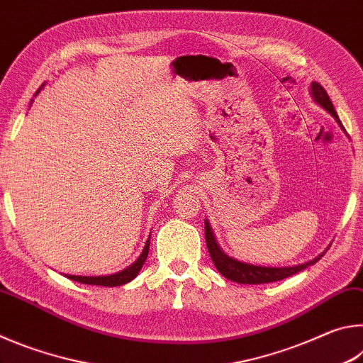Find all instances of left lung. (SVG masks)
<instances>
[{"instance_id":"1","label":"left lung","mask_w":363,"mask_h":363,"mask_svg":"<svg viewBox=\"0 0 363 363\" xmlns=\"http://www.w3.org/2000/svg\"><path fill=\"white\" fill-rule=\"evenodd\" d=\"M311 91H312V97H314L315 102L320 104V106L335 116V120L337 121V125L341 128L342 123L340 121L336 115V110L331 104L330 97L327 94V91L322 88L320 83L314 82L311 84ZM205 238H206V247H208V253H210L213 264L216 266L220 274L224 275L225 279H229L232 281H237V284H247V285H259V284H270V281H277V280H284L286 277H291V275L301 272L306 267L315 264L320 256H317L315 259H312L309 262L299 264V266H293V267H261V266H251V264H245L240 261L232 259V257L227 256L225 253L220 251L218 247L216 238L213 235V230L208 220H205Z\"/></svg>"}]
</instances>
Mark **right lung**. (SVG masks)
<instances>
[{
	"label": "right lung",
	"instance_id": "right-lung-1",
	"mask_svg": "<svg viewBox=\"0 0 363 363\" xmlns=\"http://www.w3.org/2000/svg\"><path fill=\"white\" fill-rule=\"evenodd\" d=\"M43 88V86H41ZM41 88L36 91V94L40 93ZM149 245L150 242L147 240L145 247H144V251L140 253V256L138 257V261L131 264L130 267H126L125 270H121V272H116L113 275H104V277H79V275H67L70 280H75V281H79V284H86V285H99V286H120V285H125L128 284V281H131L136 275L139 274L140 267L144 266V262L147 259V255H149Z\"/></svg>",
	"mask_w": 363,
	"mask_h": 363
}]
</instances>
